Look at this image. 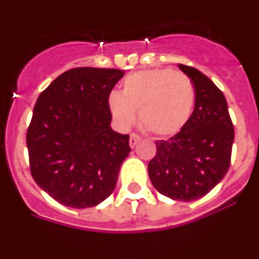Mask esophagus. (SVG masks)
Here are the masks:
<instances>
[{
  "mask_svg": "<svg viewBox=\"0 0 259 259\" xmlns=\"http://www.w3.org/2000/svg\"><path fill=\"white\" fill-rule=\"evenodd\" d=\"M141 137L139 136V135L136 134H131V136H130V146L131 148H135V145H136L137 143H140Z\"/></svg>",
  "mask_w": 259,
  "mask_h": 259,
  "instance_id": "esophagus-1",
  "label": "esophagus"
}]
</instances>
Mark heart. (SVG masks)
Wrapping results in <instances>:
<instances>
[{
  "label": "heart",
  "mask_w": 259,
  "mask_h": 259,
  "mask_svg": "<svg viewBox=\"0 0 259 259\" xmlns=\"http://www.w3.org/2000/svg\"><path fill=\"white\" fill-rule=\"evenodd\" d=\"M192 80L171 68H153L128 75L122 95L110 93L109 107L119 125L131 127L139 111L141 127L155 136L167 137L180 132L193 111Z\"/></svg>",
  "instance_id": "obj_1"
}]
</instances>
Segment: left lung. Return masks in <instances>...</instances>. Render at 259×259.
<instances>
[{
  "label": "left lung",
  "instance_id": "8db88e82",
  "mask_svg": "<svg viewBox=\"0 0 259 259\" xmlns=\"http://www.w3.org/2000/svg\"><path fill=\"white\" fill-rule=\"evenodd\" d=\"M179 68L193 84V113L175 136L155 141L148 172L159 193L188 202L209 193L227 174L235 132L221 89L197 68Z\"/></svg>",
  "mask_w": 259,
  "mask_h": 259
}]
</instances>
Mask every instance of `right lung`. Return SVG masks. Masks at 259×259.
Returning <instances> with one entry per match:
<instances>
[{
	"label": "right lung",
	"mask_w": 259,
	"mask_h": 259,
	"mask_svg": "<svg viewBox=\"0 0 259 259\" xmlns=\"http://www.w3.org/2000/svg\"><path fill=\"white\" fill-rule=\"evenodd\" d=\"M116 68H72L41 92L27 131L31 175L59 203L93 207L115 189L131 152L130 136L110 127Z\"/></svg>",
	"instance_id": "obj_1"
}]
</instances>
